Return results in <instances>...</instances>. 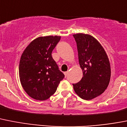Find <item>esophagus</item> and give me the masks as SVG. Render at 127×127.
Returning a JSON list of instances; mask_svg holds the SVG:
<instances>
[{"label": "esophagus", "mask_w": 127, "mask_h": 127, "mask_svg": "<svg viewBox=\"0 0 127 127\" xmlns=\"http://www.w3.org/2000/svg\"><path fill=\"white\" fill-rule=\"evenodd\" d=\"M68 71H67V72H64V74H65V76H67V74H68Z\"/></svg>", "instance_id": "esophagus-1"}]
</instances>
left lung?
Listing matches in <instances>:
<instances>
[{"mask_svg": "<svg viewBox=\"0 0 127 127\" xmlns=\"http://www.w3.org/2000/svg\"><path fill=\"white\" fill-rule=\"evenodd\" d=\"M73 36L83 77L72 85L81 98L90 100L101 95L109 85L111 74L110 62L103 47L93 36L77 33Z\"/></svg>", "mask_w": 127, "mask_h": 127, "instance_id": "obj_1", "label": "left lung"}]
</instances>
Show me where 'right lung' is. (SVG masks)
I'll use <instances>...</instances> for the list:
<instances>
[{
    "mask_svg": "<svg viewBox=\"0 0 127 127\" xmlns=\"http://www.w3.org/2000/svg\"><path fill=\"white\" fill-rule=\"evenodd\" d=\"M60 38L58 36L37 38L28 45L22 55L18 69L20 83L33 99H48L64 78L51 55Z\"/></svg>",
    "mask_w": 127,
    "mask_h": 127,
    "instance_id": "obj_1",
    "label": "right lung"
}]
</instances>
